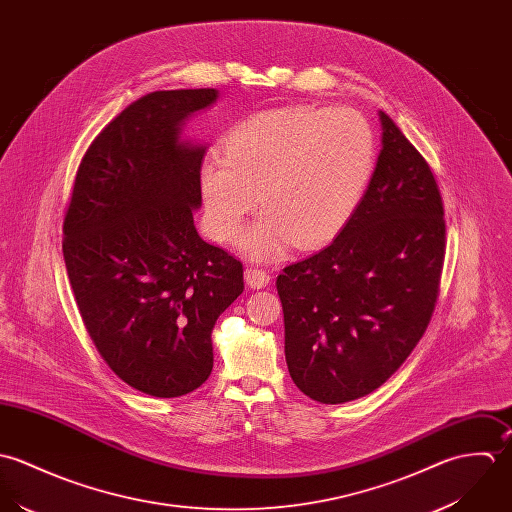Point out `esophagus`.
<instances>
[{
	"label": "esophagus",
	"instance_id": "1",
	"mask_svg": "<svg viewBox=\"0 0 512 512\" xmlns=\"http://www.w3.org/2000/svg\"><path fill=\"white\" fill-rule=\"evenodd\" d=\"M245 283L251 287V289H265L269 283H271V275L263 269H257V267H247L245 269Z\"/></svg>",
	"mask_w": 512,
	"mask_h": 512
}]
</instances>
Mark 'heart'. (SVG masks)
<instances>
[{"instance_id": "b5f03b06", "label": "heart", "mask_w": 512, "mask_h": 512, "mask_svg": "<svg viewBox=\"0 0 512 512\" xmlns=\"http://www.w3.org/2000/svg\"><path fill=\"white\" fill-rule=\"evenodd\" d=\"M225 154L198 170L205 225L213 239H237L245 217L263 213L243 235L255 259L330 243L362 202L376 168V138L348 106H283L251 114L225 136Z\"/></svg>"}]
</instances>
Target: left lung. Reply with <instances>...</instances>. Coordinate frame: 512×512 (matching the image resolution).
<instances>
[{
	"label": "left lung",
	"mask_w": 512,
	"mask_h": 512,
	"mask_svg": "<svg viewBox=\"0 0 512 512\" xmlns=\"http://www.w3.org/2000/svg\"><path fill=\"white\" fill-rule=\"evenodd\" d=\"M380 122L382 150L358 209L328 247L277 277L289 374L320 404L380 388L423 336L439 295V186L382 110Z\"/></svg>",
	"instance_id": "8db88e82"
}]
</instances>
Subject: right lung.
Instances as JSON below:
<instances>
[{"instance_id":"add662e5","label":"right lung","mask_w":512,"mask_h":512,"mask_svg":"<svg viewBox=\"0 0 512 512\" xmlns=\"http://www.w3.org/2000/svg\"><path fill=\"white\" fill-rule=\"evenodd\" d=\"M215 89L156 91L128 104L85 152L63 221L81 318L108 368L134 390L178 398L213 368L211 330L243 293V265L205 243V146L180 140Z\"/></svg>"}]
</instances>
